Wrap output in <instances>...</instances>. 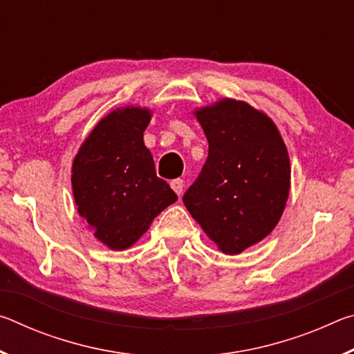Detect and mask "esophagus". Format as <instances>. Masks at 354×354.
Listing matches in <instances>:
<instances>
[{
    "mask_svg": "<svg viewBox=\"0 0 354 354\" xmlns=\"http://www.w3.org/2000/svg\"><path fill=\"white\" fill-rule=\"evenodd\" d=\"M170 185H171V189L176 192V194L181 196V194H183V189H184V181L181 178H178V179H173V181L170 183Z\"/></svg>",
    "mask_w": 354,
    "mask_h": 354,
    "instance_id": "34e87169",
    "label": "esophagus"
}]
</instances>
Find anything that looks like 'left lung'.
Returning a JSON list of instances; mask_svg holds the SVG:
<instances>
[{
	"label": "left lung",
	"mask_w": 354,
	"mask_h": 354,
	"mask_svg": "<svg viewBox=\"0 0 354 354\" xmlns=\"http://www.w3.org/2000/svg\"><path fill=\"white\" fill-rule=\"evenodd\" d=\"M196 118L209 153L183 201L223 253L239 254L270 234L283 215L289 154L272 120L242 101L223 100Z\"/></svg>",
	"instance_id": "left-lung-1"
}]
</instances>
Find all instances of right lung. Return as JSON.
<instances>
[{
  "label": "right lung",
  "mask_w": 354,
  "mask_h": 354,
  "mask_svg": "<svg viewBox=\"0 0 354 354\" xmlns=\"http://www.w3.org/2000/svg\"><path fill=\"white\" fill-rule=\"evenodd\" d=\"M149 111L117 109L104 117L82 143L73 162L71 185L77 212L112 250L137 242L156 215L178 200L158 178L143 143Z\"/></svg>",
  "instance_id": "add662e5"
}]
</instances>
